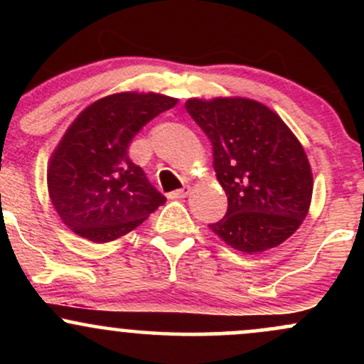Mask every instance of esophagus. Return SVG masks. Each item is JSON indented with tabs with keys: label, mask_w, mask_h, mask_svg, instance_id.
<instances>
[{
	"label": "esophagus",
	"mask_w": 364,
	"mask_h": 364,
	"mask_svg": "<svg viewBox=\"0 0 364 364\" xmlns=\"http://www.w3.org/2000/svg\"><path fill=\"white\" fill-rule=\"evenodd\" d=\"M190 190L191 188L190 186H183V188H179V190H174V191H171L169 193V198L171 200H178V198H185V196H188V193H190Z\"/></svg>",
	"instance_id": "esophagus-1"
}]
</instances>
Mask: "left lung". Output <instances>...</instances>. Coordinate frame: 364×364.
<instances>
[{
	"label": "left lung",
	"instance_id": "obj_1",
	"mask_svg": "<svg viewBox=\"0 0 364 364\" xmlns=\"http://www.w3.org/2000/svg\"><path fill=\"white\" fill-rule=\"evenodd\" d=\"M185 107L210 140L228 195V212L208 228L243 253L284 243L301 225L313 193L310 162L294 133L253 99H188Z\"/></svg>",
	"mask_w": 364,
	"mask_h": 364
}]
</instances>
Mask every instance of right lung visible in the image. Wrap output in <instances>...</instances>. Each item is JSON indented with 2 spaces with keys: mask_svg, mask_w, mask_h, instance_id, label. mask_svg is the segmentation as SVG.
Listing matches in <instances>:
<instances>
[{
  "mask_svg": "<svg viewBox=\"0 0 364 364\" xmlns=\"http://www.w3.org/2000/svg\"><path fill=\"white\" fill-rule=\"evenodd\" d=\"M162 94L121 92L85 107L70 124L48 168V190L75 235L107 243L128 235L166 203L128 157L133 136L176 106Z\"/></svg>",
  "mask_w": 364,
  "mask_h": 364,
  "instance_id": "obj_1",
  "label": "right lung"
}]
</instances>
